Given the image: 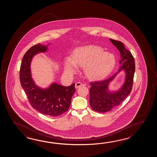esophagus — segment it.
Returning <instances> with one entry per match:
<instances>
[{
    "label": "esophagus",
    "instance_id": "esophagus-1",
    "mask_svg": "<svg viewBox=\"0 0 157 157\" xmlns=\"http://www.w3.org/2000/svg\"><path fill=\"white\" fill-rule=\"evenodd\" d=\"M83 85V84L81 83V82H77L75 84V88L76 89H77V88H78V87H80L81 86H82Z\"/></svg>",
    "mask_w": 157,
    "mask_h": 157
}]
</instances>
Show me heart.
<instances>
[{"label": "heart", "instance_id": "1", "mask_svg": "<svg viewBox=\"0 0 157 157\" xmlns=\"http://www.w3.org/2000/svg\"><path fill=\"white\" fill-rule=\"evenodd\" d=\"M116 58L113 54L104 52L99 47L89 45L77 49L72 58L67 57L64 61V72L73 75L77 66L84 67L87 77L91 80H99L107 76L113 70Z\"/></svg>", "mask_w": 157, "mask_h": 157}]
</instances>
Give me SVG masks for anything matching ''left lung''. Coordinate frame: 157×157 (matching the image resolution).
I'll use <instances>...</instances> for the list:
<instances>
[{
  "mask_svg": "<svg viewBox=\"0 0 157 157\" xmlns=\"http://www.w3.org/2000/svg\"><path fill=\"white\" fill-rule=\"evenodd\" d=\"M110 42L117 48L120 53L121 67L118 72L105 80L90 82V105L91 108L98 112L105 113L117 107L130 94L135 70V60L132 54L125 48L122 42L109 39ZM124 70L125 80L121 89L110 92L109 85L121 71Z\"/></svg>",
  "mask_w": 157,
  "mask_h": 157,
  "instance_id": "1",
  "label": "left lung"
}]
</instances>
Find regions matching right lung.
Returning a JSON list of instances; mask_svg holds the SVG:
<instances>
[{
  "label": "right lung",
  "instance_id": "add662e5",
  "mask_svg": "<svg viewBox=\"0 0 157 157\" xmlns=\"http://www.w3.org/2000/svg\"><path fill=\"white\" fill-rule=\"evenodd\" d=\"M48 45L38 44L27 51L21 64L20 80L31 106L41 113L57 117L68 109L72 97L76 91L75 83L64 86L53 82L46 89L35 84L31 76V62L37 54L46 52Z\"/></svg>",
  "mask_w": 157,
  "mask_h": 157
}]
</instances>
